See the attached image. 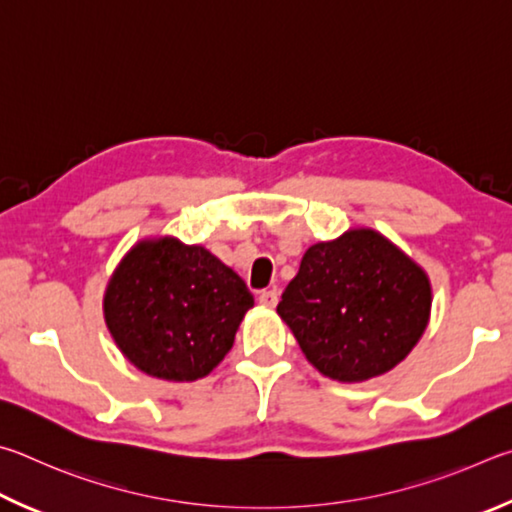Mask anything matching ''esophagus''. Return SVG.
I'll use <instances>...</instances> for the list:
<instances>
[{"label": "esophagus", "instance_id": "esophagus-1", "mask_svg": "<svg viewBox=\"0 0 512 512\" xmlns=\"http://www.w3.org/2000/svg\"><path fill=\"white\" fill-rule=\"evenodd\" d=\"M258 301H261V306H265V308H274L276 303H279V292L263 290L261 294H258Z\"/></svg>", "mask_w": 512, "mask_h": 512}]
</instances>
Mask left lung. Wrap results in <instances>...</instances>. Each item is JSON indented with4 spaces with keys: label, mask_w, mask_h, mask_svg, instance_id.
<instances>
[{
    "label": "left lung",
    "mask_w": 512,
    "mask_h": 512,
    "mask_svg": "<svg viewBox=\"0 0 512 512\" xmlns=\"http://www.w3.org/2000/svg\"><path fill=\"white\" fill-rule=\"evenodd\" d=\"M429 310L423 267L373 229L308 247L276 306L308 362L339 382L400 364L423 337Z\"/></svg>",
    "instance_id": "left-lung-1"
}]
</instances>
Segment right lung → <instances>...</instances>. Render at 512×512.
<instances>
[{
    "mask_svg": "<svg viewBox=\"0 0 512 512\" xmlns=\"http://www.w3.org/2000/svg\"><path fill=\"white\" fill-rule=\"evenodd\" d=\"M254 297L200 245L152 238L134 245L107 283L103 310L119 351L152 378L193 382L231 351Z\"/></svg>",
    "mask_w": 512,
    "mask_h": 512,
    "instance_id": "add662e5",
    "label": "right lung"
}]
</instances>
